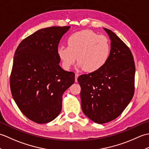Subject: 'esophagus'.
I'll list each match as a JSON object with an SVG mask.
<instances>
[{"label":"esophagus","mask_w":149,"mask_h":149,"mask_svg":"<svg viewBox=\"0 0 149 149\" xmlns=\"http://www.w3.org/2000/svg\"><path fill=\"white\" fill-rule=\"evenodd\" d=\"M78 77H79V74H75V82H77V78H78Z\"/></svg>","instance_id":"esophagus-1"}]
</instances>
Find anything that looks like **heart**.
I'll return each instance as SVG.
<instances>
[{
  "label": "heart",
  "instance_id": "b5f03b06",
  "mask_svg": "<svg viewBox=\"0 0 149 149\" xmlns=\"http://www.w3.org/2000/svg\"><path fill=\"white\" fill-rule=\"evenodd\" d=\"M66 43L68 47L59 46L56 50L65 70H69L74 65L77 57L79 67L88 72L102 68L109 59V40L105 36L98 35L91 31H81L71 34Z\"/></svg>",
  "mask_w": 149,
  "mask_h": 149
}]
</instances>
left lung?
Returning a JSON list of instances; mask_svg holds the SVG:
<instances>
[{
	"label": "left lung",
	"mask_w": 149,
	"mask_h": 149,
	"mask_svg": "<svg viewBox=\"0 0 149 149\" xmlns=\"http://www.w3.org/2000/svg\"><path fill=\"white\" fill-rule=\"evenodd\" d=\"M109 59L102 68L78 77L84 115L102 124L112 121L131 102L134 93L135 65L131 50L109 29Z\"/></svg>",
	"instance_id": "left-lung-1"
}]
</instances>
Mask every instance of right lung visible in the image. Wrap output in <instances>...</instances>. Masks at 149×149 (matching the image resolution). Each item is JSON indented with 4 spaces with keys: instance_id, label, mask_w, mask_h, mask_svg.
Segmentation results:
<instances>
[{
    "instance_id": "right-lung-1",
    "label": "right lung",
    "mask_w": 149,
    "mask_h": 149,
    "mask_svg": "<svg viewBox=\"0 0 149 149\" xmlns=\"http://www.w3.org/2000/svg\"><path fill=\"white\" fill-rule=\"evenodd\" d=\"M70 26L40 29L26 38L15 53L10 75L12 96L22 113L38 123L58 116L63 93L75 82V74L59 66L56 50Z\"/></svg>"
}]
</instances>
